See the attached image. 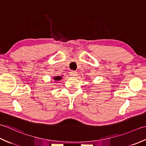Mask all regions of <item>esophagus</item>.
<instances>
[{
	"instance_id": "esophagus-1",
	"label": "esophagus",
	"mask_w": 146,
	"mask_h": 146,
	"mask_svg": "<svg viewBox=\"0 0 146 146\" xmlns=\"http://www.w3.org/2000/svg\"><path fill=\"white\" fill-rule=\"evenodd\" d=\"M77 72H76V71H70V76H72V77H76L77 76Z\"/></svg>"
}]
</instances>
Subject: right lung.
Listing matches in <instances>:
<instances>
[{"instance_id":"1","label":"right lung","mask_w":146,"mask_h":146,"mask_svg":"<svg viewBox=\"0 0 146 146\" xmlns=\"http://www.w3.org/2000/svg\"><path fill=\"white\" fill-rule=\"evenodd\" d=\"M62 78L61 76H55V77H53V79L55 80V81H60Z\"/></svg>"}]
</instances>
